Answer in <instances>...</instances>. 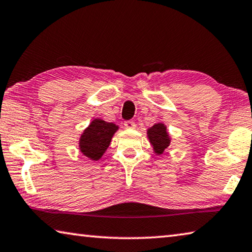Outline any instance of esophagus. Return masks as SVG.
I'll list each match as a JSON object with an SVG mask.
<instances>
[{"label":"esophagus","instance_id":"obj_1","mask_svg":"<svg viewBox=\"0 0 252 252\" xmlns=\"http://www.w3.org/2000/svg\"><path fill=\"white\" fill-rule=\"evenodd\" d=\"M125 126H126V129H134L135 123H134V121H131V120L126 121L125 122Z\"/></svg>","mask_w":252,"mask_h":252}]
</instances>
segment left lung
I'll return each mask as SVG.
<instances>
[{
    "instance_id": "obj_1",
    "label": "left lung",
    "mask_w": 252,
    "mask_h": 252,
    "mask_svg": "<svg viewBox=\"0 0 252 252\" xmlns=\"http://www.w3.org/2000/svg\"><path fill=\"white\" fill-rule=\"evenodd\" d=\"M147 135L149 142L153 148V151L158 156L162 155L165 149L170 146V142H171L167 126L161 122L156 123L151 127H149L147 130Z\"/></svg>"
}]
</instances>
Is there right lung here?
Masks as SVG:
<instances>
[{"label": "right lung", "instance_id": "add662e5", "mask_svg": "<svg viewBox=\"0 0 252 252\" xmlns=\"http://www.w3.org/2000/svg\"><path fill=\"white\" fill-rule=\"evenodd\" d=\"M118 130L119 126L112 122H106L101 119L92 120L80 136L79 149L81 153L93 161L101 159Z\"/></svg>", "mask_w": 252, "mask_h": 252}]
</instances>
